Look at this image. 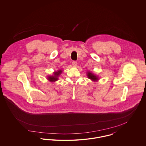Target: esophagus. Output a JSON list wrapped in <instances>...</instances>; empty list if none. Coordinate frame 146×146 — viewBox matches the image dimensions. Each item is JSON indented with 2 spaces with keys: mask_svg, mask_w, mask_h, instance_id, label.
Wrapping results in <instances>:
<instances>
[{
  "mask_svg": "<svg viewBox=\"0 0 146 146\" xmlns=\"http://www.w3.org/2000/svg\"><path fill=\"white\" fill-rule=\"evenodd\" d=\"M72 65L73 67H76L77 66V62L76 61H73L72 62Z\"/></svg>",
  "mask_w": 146,
  "mask_h": 146,
  "instance_id": "obj_1",
  "label": "esophagus"
}]
</instances>
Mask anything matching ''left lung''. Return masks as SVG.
<instances>
[{
  "instance_id": "left-lung-1",
  "label": "left lung",
  "mask_w": 146,
  "mask_h": 146,
  "mask_svg": "<svg viewBox=\"0 0 146 146\" xmlns=\"http://www.w3.org/2000/svg\"><path fill=\"white\" fill-rule=\"evenodd\" d=\"M87 76L89 78V79H90L91 80H92V81H94V82L97 81V80H98V79H99L98 78V76H95L93 73H91L90 72H88Z\"/></svg>"
}]
</instances>
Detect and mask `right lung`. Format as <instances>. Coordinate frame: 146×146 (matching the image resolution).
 <instances>
[{
    "label": "right lung",
    "mask_w": 146,
    "mask_h": 146,
    "mask_svg": "<svg viewBox=\"0 0 146 146\" xmlns=\"http://www.w3.org/2000/svg\"><path fill=\"white\" fill-rule=\"evenodd\" d=\"M62 72V70H58V71L55 72L54 73V76H48V79L49 80V81L54 82H56L57 80H58V76H60V74H61V73Z\"/></svg>",
    "instance_id": "right-lung-1"
}]
</instances>
